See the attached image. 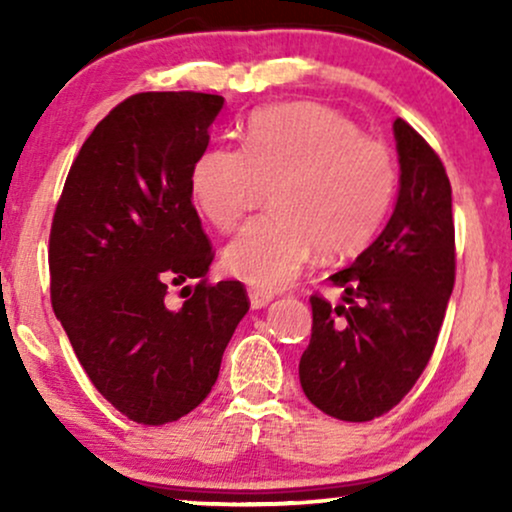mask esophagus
Returning <instances> with one entry per match:
<instances>
[{"label":"esophagus","instance_id":"1","mask_svg":"<svg viewBox=\"0 0 512 512\" xmlns=\"http://www.w3.org/2000/svg\"><path fill=\"white\" fill-rule=\"evenodd\" d=\"M248 296H250V305L257 310V308H264V305L272 303L274 293H269V291H264V289H257V286H252V289L248 291Z\"/></svg>","mask_w":512,"mask_h":512}]
</instances>
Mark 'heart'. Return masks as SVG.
Instances as JSON below:
<instances>
[{"mask_svg": "<svg viewBox=\"0 0 512 512\" xmlns=\"http://www.w3.org/2000/svg\"><path fill=\"white\" fill-rule=\"evenodd\" d=\"M397 163L380 139L317 103H286L250 117L243 149L216 146L192 168L199 211L233 231L272 185V214L233 240L223 264L233 276L281 289L317 250L349 257L378 236L397 197Z\"/></svg>", "mask_w": 512, "mask_h": 512, "instance_id": "obj_1", "label": "heart"}]
</instances>
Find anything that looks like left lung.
Returning <instances> with one entry per match:
<instances>
[{
  "instance_id": "1",
  "label": "left lung",
  "mask_w": 512,
  "mask_h": 512,
  "mask_svg": "<svg viewBox=\"0 0 512 512\" xmlns=\"http://www.w3.org/2000/svg\"><path fill=\"white\" fill-rule=\"evenodd\" d=\"M399 197L385 231L330 281L332 305L313 293L310 344L298 363L305 397L342 421L378 419L424 373L455 286L452 187L431 144L395 120Z\"/></svg>"
}]
</instances>
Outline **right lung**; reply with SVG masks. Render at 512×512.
I'll use <instances>...</instances> for the list:
<instances>
[{
    "mask_svg": "<svg viewBox=\"0 0 512 512\" xmlns=\"http://www.w3.org/2000/svg\"><path fill=\"white\" fill-rule=\"evenodd\" d=\"M223 98L134 93L69 168L50 228V301L93 387L127 419L163 426L204 402L248 313L240 281L204 279L214 248L190 178ZM199 278L180 311L170 285Z\"/></svg>",
    "mask_w": 512,
    "mask_h": 512,
    "instance_id": "obj_1",
    "label": "right lung"
}]
</instances>
